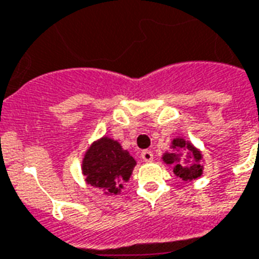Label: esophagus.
Here are the masks:
<instances>
[{
    "instance_id": "34e87169",
    "label": "esophagus",
    "mask_w": 259,
    "mask_h": 259,
    "mask_svg": "<svg viewBox=\"0 0 259 259\" xmlns=\"http://www.w3.org/2000/svg\"><path fill=\"white\" fill-rule=\"evenodd\" d=\"M141 157L145 163H151L153 160V153L151 151H143L141 152Z\"/></svg>"
}]
</instances>
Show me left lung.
I'll return each mask as SVG.
<instances>
[{
  "instance_id": "obj_1",
  "label": "left lung",
  "mask_w": 259,
  "mask_h": 259,
  "mask_svg": "<svg viewBox=\"0 0 259 259\" xmlns=\"http://www.w3.org/2000/svg\"><path fill=\"white\" fill-rule=\"evenodd\" d=\"M172 149L177 152L186 151V156L182 157V160L179 159V156L175 152H168L163 156V160L174 167V174L177 177L182 178L183 181H193V179L201 177L202 165L200 164V161L202 156H201L200 151H197L190 143L185 141L183 138L174 140Z\"/></svg>"
}]
</instances>
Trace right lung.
<instances>
[{"mask_svg":"<svg viewBox=\"0 0 259 259\" xmlns=\"http://www.w3.org/2000/svg\"><path fill=\"white\" fill-rule=\"evenodd\" d=\"M136 160L119 143L103 137L91 145L82 160V174L91 186L118 194L122 182L129 181Z\"/></svg>","mask_w":259,"mask_h":259,"instance_id":"1","label":"right lung"}]
</instances>
